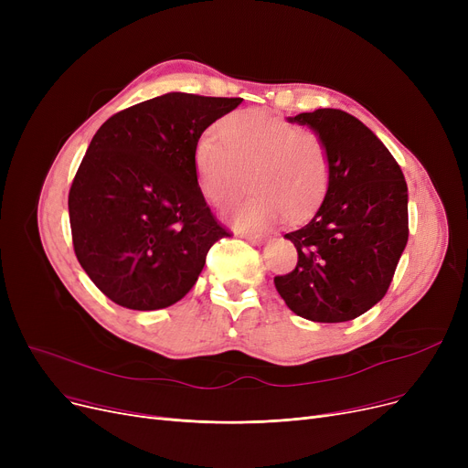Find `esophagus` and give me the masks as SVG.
Here are the masks:
<instances>
[{"mask_svg": "<svg viewBox=\"0 0 468 468\" xmlns=\"http://www.w3.org/2000/svg\"><path fill=\"white\" fill-rule=\"evenodd\" d=\"M267 235H263V233H258V235H247V240H250L252 244H263V242H267Z\"/></svg>", "mask_w": 468, "mask_h": 468, "instance_id": "1", "label": "esophagus"}]
</instances>
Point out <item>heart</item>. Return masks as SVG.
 <instances>
[{
	"label": "heart",
	"instance_id": "1",
	"mask_svg": "<svg viewBox=\"0 0 468 468\" xmlns=\"http://www.w3.org/2000/svg\"><path fill=\"white\" fill-rule=\"evenodd\" d=\"M195 142L193 166L201 193L219 210L237 203L247 189L256 193L239 205L233 226L265 229L282 216L305 219L323 203L330 186L326 145L316 133L261 110H239Z\"/></svg>",
	"mask_w": 468,
	"mask_h": 468
}]
</instances>
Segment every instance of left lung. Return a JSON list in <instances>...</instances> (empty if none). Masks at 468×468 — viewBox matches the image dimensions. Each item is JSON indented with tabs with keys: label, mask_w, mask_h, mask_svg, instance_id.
<instances>
[{
	"label": "left lung",
	"mask_w": 468,
	"mask_h": 468,
	"mask_svg": "<svg viewBox=\"0 0 468 468\" xmlns=\"http://www.w3.org/2000/svg\"><path fill=\"white\" fill-rule=\"evenodd\" d=\"M326 145L330 186L316 214L284 239L298 265L275 277L286 305L313 323H346L387 293L408 242V186L400 165L362 121L323 108L290 117Z\"/></svg>",
	"instance_id": "8db88e82"
}]
</instances>
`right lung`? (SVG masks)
<instances>
[{"instance_id": "obj_1", "label": "right lung", "mask_w": 468, "mask_h": 468, "mask_svg": "<svg viewBox=\"0 0 468 468\" xmlns=\"http://www.w3.org/2000/svg\"><path fill=\"white\" fill-rule=\"evenodd\" d=\"M242 98L168 92L112 115L92 136L68 195L73 250L113 303L180 302L229 229L197 184L195 142Z\"/></svg>"}]
</instances>
